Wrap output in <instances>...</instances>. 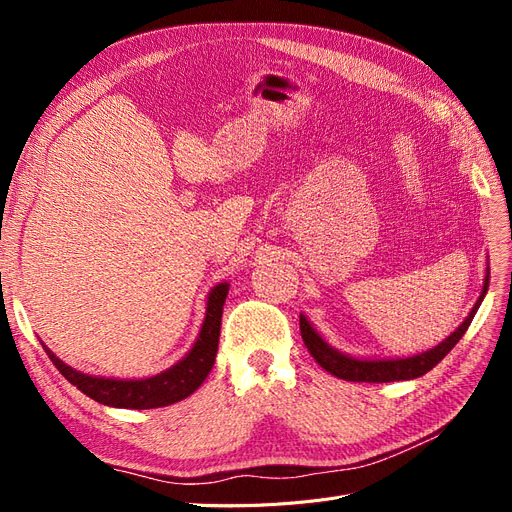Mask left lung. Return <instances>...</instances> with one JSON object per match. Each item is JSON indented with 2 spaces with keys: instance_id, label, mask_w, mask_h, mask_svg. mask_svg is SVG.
Segmentation results:
<instances>
[{
  "instance_id": "1",
  "label": "left lung",
  "mask_w": 512,
  "mask_h": 512,
  "mask_svg": "<svg viewBox=\"0 0 512 512\" xmlns=\"http://www.w3.org/2000/svg\"><path fill=\"white\" fill-rule=\"evenodd\" d=\"M489 288V269H487V277H485V286L480 297L476 301V305L472 307L470 316L461 322V327L451 333V337H446L442 344H438L436 348H431L423 354H414L408 356V359H384V361H361V359H350V356L333 350L324 339L312 329V324L307 322L305 316H301V337L309 350V354L314 356L316 363L329 371V374L348 380V382H395V380H412L418 376H425L427 371H431L436 367L444 356L455 348V344L463 337V333L468 331L470 322L476 314V309L480 305V301L485 299V292Z\"/></svg>"
}]
</instances>
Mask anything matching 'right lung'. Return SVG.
I'll list each match as a JSON object with an SVG mask.
<instances>
[{
    "label": "right lung",
    "mask_w": 512,
    "mask_h": 512,
    "mask_svg": "<svg viewBox=\"0 0 512 512\" xmlns=\"http://www.w3.org/2000/svg\"><path fill=\"white\" fill-rule=\"evenodd\" d=\"M228 294V284H218L207 301V316L203 329L196 339L194 348L188 352L183 361L173 365L162 374L145 378V380H111V378H96L87 376L68 367L64 361L44 346L49 359L59 369V374L76 389L87 397L96 399L98 404L113 406V408H132V410H149L177 404V401L190 397L200 384L205 382L207 374L215 363L220 342V327H222V309Z\"/></svg>",
    "instance_id": "1"
}]
</instances>
